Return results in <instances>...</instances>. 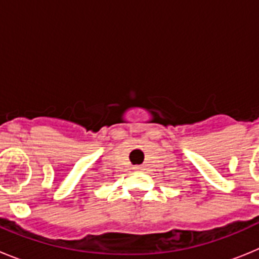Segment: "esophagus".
Returning a JSON list of instances; mask_svg holds the SVG:
<instances>
[{"instance_id":"1","label":"esophagus","mask_w":259,"mask_h":259,"mask_svg":"<svg viewBox=\"0 0 259 259\" xmlns=\"http://www.w3.org/2000/svg\"><path fill=\"white\" fill-rule=\"evenodd\" d=\"M135 170H141L140 167H135Z\"/></svg>"}]
</instances>
